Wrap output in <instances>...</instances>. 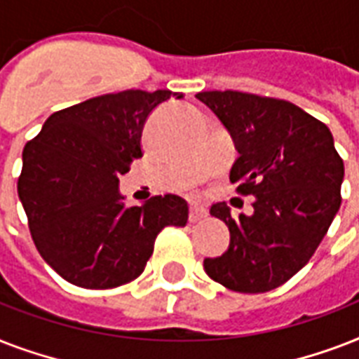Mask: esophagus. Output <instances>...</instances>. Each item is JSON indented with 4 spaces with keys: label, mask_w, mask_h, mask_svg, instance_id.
I'll return each mask as SVG.
<instances>
[{
    "label": "esophagus",
    "mask_w": 359,
    "mask_h": 359,
    "mask_svg": "<svg viewBox=\"0 0 359 359\" xmlns=\"http://www.w3.org/2000/svg\"><path fill=\"white\" fill-rule=\"evenodd\" d=\"M207 218V208L203 205H197V203H191L190 205V222H199V219Z\"/></svg>",
    "instance_id": "34e87169"
}]
</instances>
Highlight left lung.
<instances>
[{"instance_id":"obj_1","label":"left lung","mask_w":359,"mask_h":359,"mask_svg":"<svg viewBox=\"0 0 359 359\" xmlns=\"http://www.w3.org/2000/svg\"><path fill=\"white\" fill-rule=\"evenodd\" d=\"M238 151L229 180L253 196V214L231 216L225 203L210 214L225 222V253L205 259V272L236 292H268L311 259L341 207L343 160L324 123L287 100L240 91H205Z\"/></svg>"}]
</instances>
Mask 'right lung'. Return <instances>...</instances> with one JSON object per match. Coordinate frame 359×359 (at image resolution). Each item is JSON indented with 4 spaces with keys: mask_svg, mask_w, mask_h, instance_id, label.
<instances>
[{
    "mask_svg": "<svg viewBox=\"0 0 359 359\" xmlns=\"http://www.w3.org/2000/svg\"><path fill=\"white\" fill-rule=\"evenodd\" d=\"M171 91H130L89 98L42 124L22 152L18 197L42 259L69 283L111 289L135 279L158 233L188 222V203L154 196L126 207L119 177L143 156L149 115Z\"/></svg>",
    "mask_w": 359,
    "mask_h": 359,
    "instance_id": "right-lung-1",
    "label": "right lung"
}]
</instances>
